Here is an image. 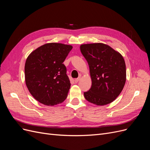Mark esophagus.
I'll return each mask as SVG.
<instances>
[{"label":"esophagus","mask_w":150,"mask_h":150,"mask_svg":"<svg viewBox=\"0 0 150 150\" xmlns=\"http://www.w3.org/2000/svg\"><path fill=\"white\" fill-rule=\"evenodd\" d=\"M79 79H80V77H77V78H76V79H74V82H76V83H77V82H78V81H79Z\"/></svg>","instance_id":"34e87169"}]
</instances>
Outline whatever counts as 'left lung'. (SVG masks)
Instances as JSON below:
<instances>
[{
    "instance_id": "obj_1",
    "label": "left lung",
    "mask_w": 150,
    "mask_h": 150,
    "mask_svg": "<svg viewBox=\"0 0 150 150\" xmlns=\"http://www.w3.org/2000/svg\"><path fill=\"white\" fill-rule=\"evenodd\" d=\"M81 53L89 66L91 89L85 99L97 105L112 102L119 96L126 82V66L122 54L107 45H81Z\"/></svg>"
}]
</instances>
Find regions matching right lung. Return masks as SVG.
<instances>
[{"instance_id":"add662e5","label":"right lung","mask_w":150,"mask_h":150,"mask_svg":"<svg viewBox=\"0 0 150 150\" xmlns=\"http://www.w3.org/2000/svg\"><path fill=\"white\" fill-rule=\"evenodd\" d=\"M71 45L46 43L31 53L25 64V83L35 99L46 105L63 102L71 87L63 64Z\"/></svg>"}]
</instances>
